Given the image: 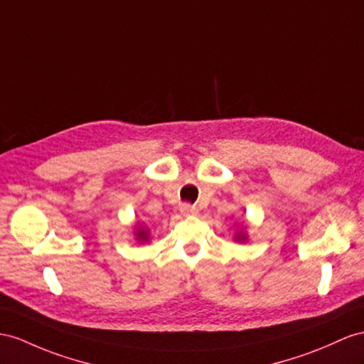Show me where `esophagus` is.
<instances>
[{
  "label": "esophagus",
  "mask_w": 364,
  "mask_h": 364,
  "mask_svg": "<svg viewBox=\"0 0 364 364\" xmlns=\"http://www.w3.org/2000/svg\"><path fill=\"white\" fill-rule=\"evenodd\" d=\"M180 212H181V215H184V217L198 215V209L195 206H191V204H183V206L180 208Z\"/></svg>",
  "instance_id": "34e87169"
}]
</instances>
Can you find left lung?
Listing matches in <instances>:
<instances>
[{
    "mask_svg": "<svg viewBox=\"0 0 364 364\" xmlns=\"http://www.w3.org/2000/svg\"><path fill=\"white\" fill-rule=\"evenodd\" d=\"M240 229H237V232H235V235H234V240L237 241V243H246V241L249 240V235H247V232H246V226L245 225H241V226H238Z\"/></svg>",
    "mask_w": 364,
    "mask_h": 364,
    "instance_id": "8db88e82",
    "label": "left lung"
}]
</instances>
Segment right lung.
<instances>
[{
  "label": "right lung",
  "mask_w": 364,
  "mask_h": 364,
  "mask_svg": "<svg viewBox=\"0 0 364 364\" xmlns=\"http://www.w3.org/2000/svg\"><path fill=\"white\" fill-rule=\"evenodd\" d=\"M134 238H135L136 243H139V245L149 243V241H151V232H149V228L139 225V223H135Z\"/></svg>",
  "instance_id": "add662e5"
}]
</instances>
